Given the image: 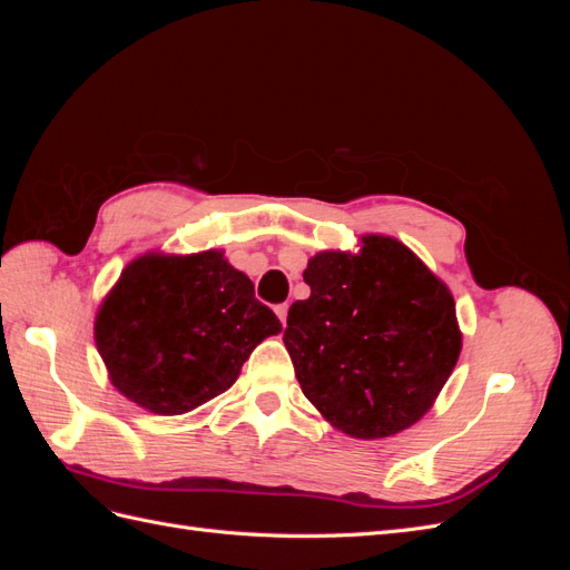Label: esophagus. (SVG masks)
Wrapping results in <instances>:
<instances>
[{
    "label": "esophagus",
    "instance_id": "1",
    "mask_svg": "<svg viewBox=\"0 0 570 570\" xmlns=\"http://www.w3.org/2000/svg\"><path fill=\"white\" fill-rule=\"evenodd\" d=\"M287 312H289V304H287V302L275 306V314H278V318H281V323H283V325L287 323Z\"/></svg>",
    "mask_w": 570,
    "mask_h": 570
}]
</instances>
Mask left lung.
<instances>
[{"instance_id":"8db88e82","label":"left lung","mask_w":570,"mask_h":570,"mask_svg":"<svg viewBox=\"0 0 570 570\" xmlns=\"http://www.w3.org/2000/svg\"><path fill=\"white\" fill-rule=\"evenodd\" d=\"M304 283L312 297L289 306L283 342L306 400L361 440L416 423L461 352L452 292L383 235L358 254H316Z\"/></svg>"}]
</instances>
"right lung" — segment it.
Masks as SVG:
<instances>
[{
    "mask_svg": "<svg viewBox=\"0 0 570 570\" xmlns=\"http://www.w3.org/2000/svg\"><path fill=\"white\" fill-rule=\"evenodd\" d=\"M281 327L220 252L147 254L101 304L95 340L118 392L178 416L226 392L256 344Z\"/></svg>",
    "mask_w": 570,
    "mask_h": 570,
    "instance_id": "1",
    "label": "right lung"
}]
</instances>
